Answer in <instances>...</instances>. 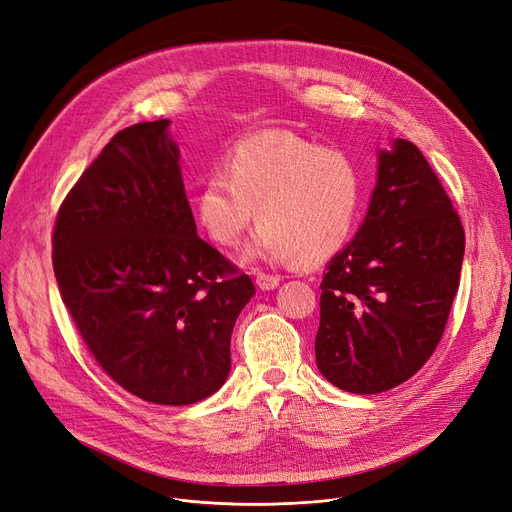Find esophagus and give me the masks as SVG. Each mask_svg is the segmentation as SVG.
<instances>
[{
	"mask_svg": "<svg viewBox=\"0 0 512 512\" xmlns=\"http://www.w3.org/2000/svg\"><path fill=\"white\" fill-rule=\"evenodd\" d=\"M255 282L261 291H274V288L280 284V278L272 276V274H257Z\"/></svg>",
	"mask_w": 512,
	"mask_h": 512,
	"instance_id": "esophagus-1",
	"label": "esophagus"
}]
</instances>
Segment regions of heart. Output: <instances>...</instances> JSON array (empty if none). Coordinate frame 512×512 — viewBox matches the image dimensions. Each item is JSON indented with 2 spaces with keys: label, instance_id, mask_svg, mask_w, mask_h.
I'll list each match as a JSON object with an SVG mask.
<instances>
[{
  "label": "heart",
  "instance_id": "obj_1",
  "mask_svg": "<svg viewBox=\"0 0 512 512\" xmlns=\"http://www.w3.org/2000/svg\"><path fill=\"white\" fill-rule=\"evenodd\" d=\"M364 203V175L343 148H320L286 129L240 140L226 171L196 192V219L224 247H236L259 217L247 261L320 263L351 238Z\"/></svg>",
  "mask_w": 512,
  "mask_h": 512
}]
</instances>
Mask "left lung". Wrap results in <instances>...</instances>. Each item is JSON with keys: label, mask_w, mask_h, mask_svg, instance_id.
Masks as SVG:
<instances>
[{"label": "left lung", "mask_w": 512, "mask_h": 512, "mask_svg": "<svg viewBox=\"0 0 512 512\" xmlns=\"http://www.w3.org/2000/svg\"><path fill=\"white\" fill-rule=\"evenodd\" d=\"M464 230L439 177L408 140L379 152L362 228L322 278L316 362L335 387L406 383L439 345L460 284Z\"/></svg>", "instance_id": "8db88e82"}]
</instances>
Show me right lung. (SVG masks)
Instances as JSON below:
<instances>
[{"instance_id": "right-lung-1", "label": "right lung", "mask_w": 512, "mask_h": 512, "mask_svg": "<svg viewBox=\"0 0 512 512\" xmlns=\"http://www.w3.org/2000/svg\"><path fill=\"white\" fill-rule=\"evenodd\" d=\"M52 247L62 301L115 383L161 406L226 383L255 286L198 238L169 119L113 136L66 194Z\"/></svg>"}]
</instances>
